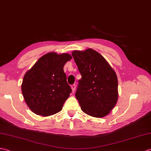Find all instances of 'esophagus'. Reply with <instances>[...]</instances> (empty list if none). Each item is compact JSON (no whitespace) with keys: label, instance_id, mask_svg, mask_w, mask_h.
<instances>
[{"label":"esophagus","instance_id":"obj_1","mask_svg":"<svg viewBox=\"0 0 151 151\" xmlns=\"http://www.w3.org/2000/svg\"><path fill=\"white\" fill-rule=\"evenodd\" d=\"M71 87V89L73 91V92H75V89H76V85H75V84H73V85Z\"/></svg>","mask_w":151,"mask_h":151}]
</instances>
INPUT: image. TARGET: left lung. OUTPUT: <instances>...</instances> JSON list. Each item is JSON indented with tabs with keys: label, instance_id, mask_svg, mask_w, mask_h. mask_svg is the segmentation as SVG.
Returning a JSON list of instances; mask_svg holds the SVG:
<instances>
[{
	"label": "left lung",
	"instance_id": "8db88e82",
	"mask_svg": "<svg viewBox=\"0 0 151 151\" xmlns=\"http://www.w3.org/2000/svg\"><path fill=\"white\" fill-rule=\"evenodd\" d=\"M72 56L82 76L75 96L82 111L93 117H104L117 102L116 74L106 60L92 49L74 51Z\"/></svg>",
	"mask_w": 151,
	"mask_h": 151
}]
</instances>
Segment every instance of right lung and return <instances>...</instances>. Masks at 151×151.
Returning <instances> with one entry per match:
<instances>
[{
    "instance_id": "obj_1",
    "label": "right lung",
    "mask_w": 151,
    "mask_h": 151,
    "mask_svg": "<svg viewBox=\"0 0 151 151\" xmlns=\"http://www.w3.org/2000/svg\"><path fill=\"white\" fill-rule=\"evenodd\" d=\"M71 58L68 53L49 52L26 72L22 93L27 106L35 114L47 116L62 110L72 91L64 71L65 64Z\"/></svg>"
}]
</instances>
